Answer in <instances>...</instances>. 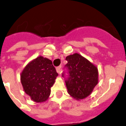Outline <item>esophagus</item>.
Listing matches in <instances>:
<instances>
[{"instance_id":"1","label":"esophagus","mask_w":126,"mask_h":126,"mask_svg":"<svg viewBox=\"0 0 126 126\" xmlns=\"http://www.w3.org/2000/svg\"><path fill=\"white\" fill-rule=\"evenodd\" d=\"M56 71H57L58 73L60 74L61 73H62V70H61V66H58L57 68H56Z\"/></svg>"}]
</instances>
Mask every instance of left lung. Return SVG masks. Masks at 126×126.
Instances as JSON below:
<instances>
[{"mask_svg":"<svg viewBox=\"0 0 126 126\" xmlns=\"http://www.w3.org/2000/svg\"><path fill=\"white\" fill-rule=\"evenodd\" d=\"M66 60L70 73V78L65 82L68 93L78 101L85 99L98 83L97 66L78 53L68 55Z\"/></svg>","mask_w":126,"mask_h":126,"instance_id":"8db88e82","label":"left lung"}]
</instances>
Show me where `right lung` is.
I'll use <instances>...</instances> for the list:
<instances>
[{
	"mask_svg": "<svg viewBox=\"0 0 126 126\" xmlns=\"http://www.w3.org/2000/svg\"><path fill=\"white\" fill-rule=\"evenodd\" d=\"M58 74L50 60L40 56L25 66L20 74L23 90L36 103L47 101Z\"/></svg>",
	"mask_w": 126,
	"mask_h": 126,
	"instance_id": "obj_1",
	"label": "right lung"
}]
</instances>
